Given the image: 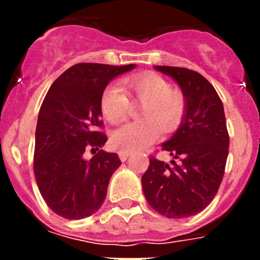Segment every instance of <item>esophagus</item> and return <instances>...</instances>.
Returning <instances> with one entry per match:
<instances>
[{
	"label": "esophagus",
	"mask_w": 260,
	"mask_h": 260,
	"mask_svg": "<svg viewBox=\"0 0 260 260\" xmlns=\"http://www.w3.org/2000/svg\"><path fill=\"white\" fill-rule=\"evenodd\" d=\"M118 156L121 158V161H126L128 156H130V152H127V151H119Z\"/></svg>",
	"instance_id": "1"
}]
</instances>
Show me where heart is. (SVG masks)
Here are the masks:
<instances>
[{"label":"heart","mask_w":260,"mask_h":260,"mask_svg":"<svg viewBox=\"0 0 260 260\" xmlns=\"http://www.w3.org/2000/svg\"><path fill=\"white\" fill-rule=\"evenodd\" d=\"M122 87L127 96L143 104L141 122L126 123L110 135V144L117 150L138 151L150 146L160 137V128L171 132L178 125L185 112V98L180 91L156 74L126 78ZM122 89L108 86L100 99V110L108 122L119 123L126 118L128 99Z\"/></svg>","instance_id":"obj_1"}]
</instances>
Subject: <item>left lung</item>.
Listing matches in <instances>:
<instances>
[{
  "mask_svg": "<svg viewBox=\"0 0 260 260\" xmlns=\"http://www.w3.org/2000/svg\"><path fill=\"white\" fill-rule=\"evenodd\" d=\"M155 69L180 86L186 105L178 128L161 144L179 161L168 164L151 157L142 187L156 212L183 219L207 207L221 183L229 151L224 107L212 84L197 71L173 66Z\"/></svg>",
  "mask_w": 260,
  "mask_h": 260,
  "instance_id": "left-lung-1",
  "label": "left lung"
}]
</instances>
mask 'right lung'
<instances>
[{"label": "right lung", "mask_w": 260, "mask_h": 260, "mask_svg": "<svg viewBox=\"0 0 260 260\" xmlns=\"http://www.w3.org/2000/svg\"><path fill=\"white\" fill-rule=\"evenodd\" d=\"M135 66L77 63L50 86L38 117L34 172L41 197L58 216L84 219L104 203L121 160L102 150L100 99L110 80ZM87 148L98 151L89 160L83 156Z\"/></svg>", "instance_id": "add662e5"}]
</instances>
